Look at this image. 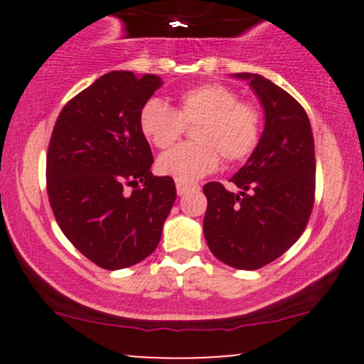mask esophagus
Masks as SVG:
<instances>
[{"mask_svg":"<svg viewBox=\"0 0 364 364\" xmlns=\"http://www.w3.org/2000/svg\"><path fill=\"white\" fill-rule=\"evenodd\" d=\"M190 185H188V183H183V181H176V190H178V195L181 196V195H185L186 191H190Z\"/></svg>","mask_w":364,"mask_h":364,"instance_id":"obj_1","label":"esophagus"}]
</instances>
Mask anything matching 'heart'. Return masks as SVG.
<instances>
[{
	"label": "heart",
	"instance_id": "heart-1",
	"mask_svg": "<svg viewBox=\"0 0 364 364\" xmlns=\"http://www.w3.org/2000/svg\"><path fill=\"white\" fill-rule=\"evenodd\" d=\"M200 121L198 144H179L157 159V171L176 181L191 183L214 173L220 162L243 161L260 139V112L240 101L231 87L200 83L179 92L176 109L159 97H150L139 112L141 135L154 147L166 149L179 139L185 123Z\"/></svg>",
	"mask_w": 364,
	"mask_h": 364
}]
</instances>
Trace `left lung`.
I'll return each instance as SVG.
<instances>
[{
  "label": "left lung",
  "mask_w": 364,
  "mask_h": 364,
  "mask_svg": "<svg viewBox=\"0 0 364 364\" xmlns=\"http://www.w3.org/2000/svg\"><path fill=\"white\" fill-rule=\"evenodd\" d=\"M248 80L260 99L265 127L257 147L231 181L207 183L203 236L215 258L255 270L286 253L303 235L315 200V141L306 111L292 95L257 73Z\"/></svg>",
  "instance_id": "obj_1"
}]
</instances>
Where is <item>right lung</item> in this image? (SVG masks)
<instances>
[{"mask_svg":"<svg viewBox=\"0 0 364 364\" xmlns=\"http://www.w3.org/2000/svg\"><path fill=\"white\" fill-rule=\"evenodd\" d=\"M162 85L157 75L111 72L63 107L46 161L49 203L82 255L106 270L149 257L161 241L176 186L154 176L139 112ZM132 191H129V188Z\"/></svg>","mask_w":364,"mask_h":364,"instance_id":"right-lung-1","label":"right lung"}]
</instances>
